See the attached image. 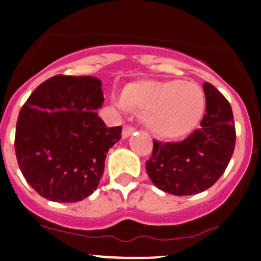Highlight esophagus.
I'll return each mask as SVG.
<instances>
[{
    "mask_svg": "<svg viewBox=\"0 0 261 261\" xmlns=\"http://www.w3.org/2000/svg\"><path fill=\"white\" fill-rule=\"evenodd\" d=\"M134 133V128L130 127V125H124L122 130V137L123 138H128V137L132 136Z\"/></svg>",
    "mask_w": 261,
    "mask_h": 261,
    "instance_id": "esophagus-1",
    "label": "esophagus"
}]
</instances>
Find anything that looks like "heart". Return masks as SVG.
<instances>
[{"instance_id": "obj_1", "label": "heart", "mask_w": 261, "mask_h": 261, "mask_svg": "<svg viewBox=\"0 0 261 261\" xmlns=\"http://www.w3.org/2000/svg\"><path fill=\"white\" fill-rule=\"evenodd\" d=\"M113 105L123 113L142 109L148 129L161 138L174 139L189 134L200 122L205 94L192 81H144L125 87Z\"/></svg>"}]
</instances>
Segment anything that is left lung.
Returning a JSON list of instances; mask_svg holds the SVG:
<instances>
[{
    "label": "left lung",
    "mask_w": 261,
    "mask_h": 261,
    "mask_svg": "<svg viewBox=\"0 0 261 261\" xmlns=\"http://www.w3.org/2000/svg\"><path fill=\"white\" fill-rule=\"evenodd\" d=\"M206 108L200 128L179 143L153 142V154L145 163L158 189L173 195L204 192L223 175L235 148L232 111L223 94L205 82Z\"/></svg>",
    "instance_id": "1"
}]
</instances>
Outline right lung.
I'll return each instance as SVG.
<instances>
[{"instance_id":"right-lung-1","label":"right lung","mask_w":261,"mask_h":261,"mask_svg":"<svg viewBox=\"0 0 261 261\" xmlns=\"http://www.w3.org/2000/svg\"><path fill=\"white\" fill-rule=\"evenodd\" d=\"M102 82L92 75H55L21 108L15 150L27 183L58 203L83 200L97 189L109 148L122 127H106Z\"/></svg>"}]
</instances>
